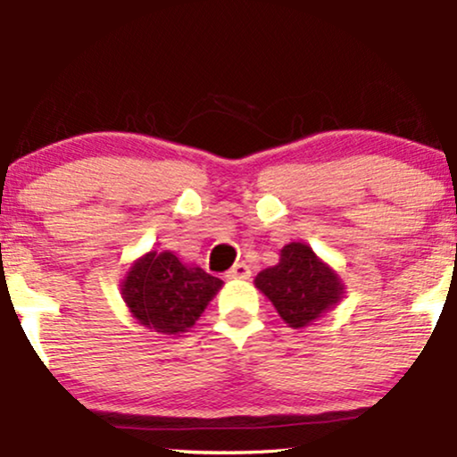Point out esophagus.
<instances>
[{
	"label": "esophagus",
	"mask_w": 457,
	"mask_h": 457,
	"mask_svg": "<svg viewBox=\"0 0 457 457\" xmlns=\"http://www.w3.org/2000/svg\"><path fill=\"white\" fill-rule=\"evenodd\" d=\"M228 279H249L251 277V269L246 264H243V262H238V264H234L232 269L228 270Z\"/></svg>",
	"instance_id": "obj_1"
}]
</instances>
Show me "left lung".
I'll return each mask as SVG.
<instances>
[{
  "label": "left lung",
  "instance_id": "obj_1",
  "mask_svg": "<svg viewBox=\"0 0 457 457\" xmlns=\"http://www.w3.org/2000/svg\"><path fill=\"white\" fill-rule=\"evenodd\" d=\"M255 287L292 328L312 324L344 296V283L337 272L305 243L283 246L279 264L262 270L255 277Z\"/></svg>",
  "mask_w": 457,
  "mask_h": 457
}]
</instances>
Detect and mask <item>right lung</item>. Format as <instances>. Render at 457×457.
I'll use <instances>...</instances> for the list:
<instances>
[{
  "mask_svg": "<svg viewBox=\"0 0 457 457\" xmlns=\"http://www.w3.org/2000/svg\"><path fill=\"white\" fill-rule=\"evenodd\" d=\"M223 281L195 264H182L171 251H150L130 266L122 298L144 327L161 335L187 333Z\"/></svg>",
  "mask_w": 457,
  "mask_h": 457,
  "instance_id": "1",
  "label": "right lung"
}]
</instances>
